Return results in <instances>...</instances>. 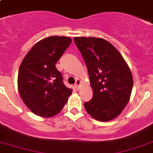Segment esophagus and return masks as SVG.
Returning a JSON list of instances; mask_svg holds the SVG:
<instances>
[{
  "label": "esophagus",
  "instance_id": "obj_1",
  "mask_svg": "<svg viewBox=\"0 0 153 153\" xmlns=\"http://www.w3.org/2000/svg\"><path fill=\"white\" fill-rule=\"evenodd\" d=\"M80 85H81V81H80V79H77L76 82H75V84H74V87H75V88H76V89L79 90V86H80Z\"/></svg>",
  "mask_w": 153,
  "mask_h": 153
}]
</instances>
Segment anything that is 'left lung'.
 <instances>
[{"label": "left lung", "instance_id": "left-lung-1", "mask_svg": "<svg viewBox=\"0 0 153 153\" xmlns=\"http://www.w3.org/2000/svg\"><path fill=\"white\" fill-rule=\"evenodd\" d=\"M74 41L87 65L93 91L85 109L96 120H112L130 100L133 87L131 70L115 46L103 38L76 37Z\"/></svg>", "mask_w": 153, "mask_h": 153}]
</instances>
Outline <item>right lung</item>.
<instances>
[{
    "mask_svg": "<svg viewBox=\"0 0 153 153\" xmlns=\"http://www.w3.org/2000/svg\"><path fill=\"white\" fill-rule=\"evenodd\" d=\"M72 39L51 36L35 44L20 66L17 88L22 101L35 115L50 118L60 112L72 94L56 68Z\"/></svg>",
    "mask_w": 153,
    "mask_h": 153,
    "instance_id": "obj_1",
    "label": "right lung"
}]
</instances>
